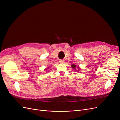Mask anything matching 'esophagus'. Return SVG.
I'll use <instances>...</instances> for the list:
<instances>
[{"label":"esophagus","instance_id":"esophagus-1","mask_svg":"<svg viewBox=\"0 0 120 120\" xmlns=\"http://www.w3.org/2000/svg\"><path fill=\"white\" fill-rule=\"evenodd\" d=\"M64 60H61V59H60V60H59V62L60 63H64Z\"/></svg>","mask_w":120,"mask_h":120}]
</instances>
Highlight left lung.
Listing matches in <instances>:
<instances>
[{
	"instance_id": "obj_1",
	"label": "left lung",
	"mask_w": 120,
	"mask_h": 120,
	"mask_svg": "<svg viewBox=\"0 0 120 120\" xmlns=\"http://www.w3.org/2000/svg\"><path fill=\"white\" fill-rule=\"evenodd\" d=\"M71 67L72 68H73L74 69H75H75H76V68H75L76 66H75V64H72L71 66ZM79 70H79V69H78V71H79Z\"/></svg>"
}]
</instances>
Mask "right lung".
<instances>
[{
	"mask_svg": "<svg viewBox=\"0 0 120 120\" xmlns=\"http://www.w3.org/2000/svg\"><path fill=\"white\" fill-rule=\"evenodd\" d=\"M47 70V69H45V70Z\"/></svg>",
	"mask_w": 120,
	"mask_h": 120,
	"instance_id": "obj_1",
	"label": "right lung"
}]
</instances>
